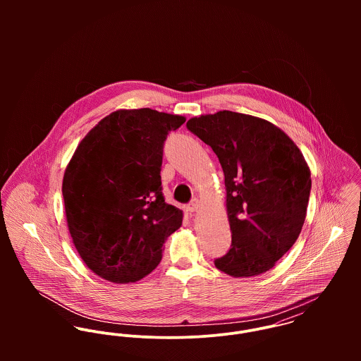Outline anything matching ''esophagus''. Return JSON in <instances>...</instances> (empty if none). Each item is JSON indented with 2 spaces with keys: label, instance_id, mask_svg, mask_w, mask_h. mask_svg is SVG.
<instances>
[{
  "label": "esophagus",
  "instance_id": "34e87169",
  "mask_svg": "<svg viewBox=\"0 0 361 361\" xmlns=\"http://www.w3.org/2000/svg\"><path fill=\"white\" fill-rule=\"evenodd\" d=\"M199 208H200V203H199V200H193L190 204H188V207H186V211H188V212H190V214H193V212L199 211Z\"/></svg>",
  "mask_w": 361,
  "mask_h": 361
}]
</instances>
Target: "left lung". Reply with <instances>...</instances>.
Segmentation results:
<instances>
[{"label":"left lung","instance_id":"left-lung-1","mask_svg":"<svg viewBox=\"0 0 361 361\" xmlns=\"http://www.w3.org/2000/svg\"><path fill=\"white\" fill-rule=\"evenodd\" d=\"M224 171L232 245L215 267L233 278L271 269L298 240L309 206L311 173L295 142L272 122L233 111L186 123Z\"/></svg>","mask_w":361,"mask_h":361}]
</instances>
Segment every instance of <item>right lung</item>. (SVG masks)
<instances>
[{"label": "right lung", "instance_id": "add662e5", "mask_svg": "<svg viewBox=\"0 0 361 361\" xmlns=\"http://www.w3.org/2000/svg\"><path fill=\"white\" fill-rule=\"evenodd\" d=\"M182 115L152 108L118 109L78 145L62 179L72 242L96 275L132 283L162 258L165 239L180 228L183 212L161 192L162 145Z\"/></svg>", "mask_w": 361, "mask_h": 361}]
</instances>
